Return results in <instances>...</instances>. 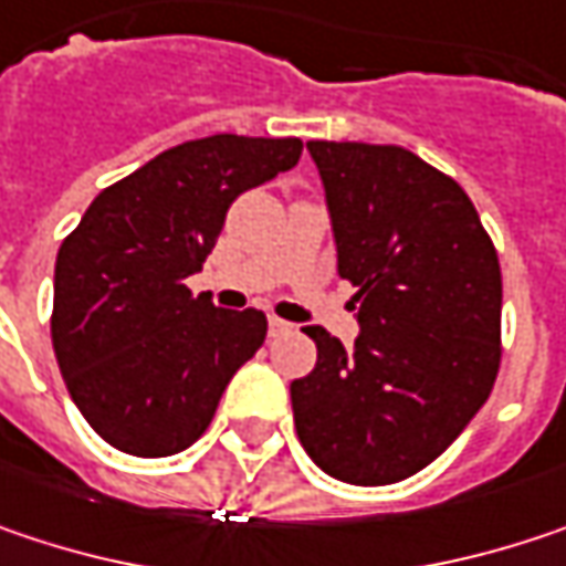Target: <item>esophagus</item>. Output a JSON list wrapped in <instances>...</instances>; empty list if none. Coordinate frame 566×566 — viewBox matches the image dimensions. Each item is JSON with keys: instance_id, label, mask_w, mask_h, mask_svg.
Masks as SVG:
<instances>
[{"instance_id": "34e87169", "label": "esophagus", "mask_w": 566, "mask_h": 566, "mask_svg": "<svg viewBox=\"0 0 566 566\" xmlns=\"http://www.w3.org/2000/svg\"><path fill=\"white\" fill-rule=\"evenodd\" d=\"M269 334L272 336L291 334V324H287V321H282V317H269Z\"/></svg>"}]
</instances>
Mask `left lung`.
<instances>
[{
  "mask_svg": "<svg viewBox=\"0 0 566 566\" xmlns=\"http://www.w3.org/2000/svg\"><path fill=\"white\" fill-rule=\"evenodd\" d=\"M359 336L324 327L291 382L294 428L334 480L386 486L437 460L486 405L499 373L502 272L476 207L415 151L307 142Z\"/></svg>",
  "mask_w": 566,
  "mask_h": 566,
  "instance_id": "1",
  "label": "left lung"
}]
</instances>
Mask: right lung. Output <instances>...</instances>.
<instances>
[{
  "instance_id": "add662e5",
  "label": "right lung",
  "mask_w": 566,
  "mask_h": 566,
  "mask_svg": "<svg viewBox=\"0 0 566 566\" xmlns=\"http://www.w3.org/2000/svg\"><path fill=\"white\" fill-rule=\"evenodd\" d=\"M301 138L184 142L106 187L57 252L51 339L86 424L132 457L187 450L242 363L262 311H223L187 279L217 245L230 203L301 158Z\"/></svg>"
}]
</instances>
